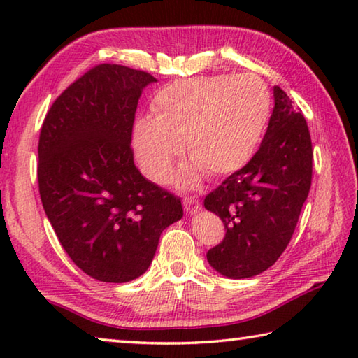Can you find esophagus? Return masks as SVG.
<instances>
[{"mask_svg": "<svg viewBox=\"0 0 358 358\" xmlns=\"http://www.w3.org/2000/svg\"><path fill=\"white\" fill-rule=\"evenodd\" d=\"M183 205H185L186 213H197V211L202 208V203L199 202V199L194 197V196L185 197L183 199Z\"/></svg>", "mask_w": 358, "mask_h": 358, "instance_id": "1", "label": "esophagus"}]
</instances>
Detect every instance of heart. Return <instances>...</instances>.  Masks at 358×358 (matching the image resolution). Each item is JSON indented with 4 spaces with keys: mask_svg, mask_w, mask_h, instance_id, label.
I'll list each match as a JSON object with an SVG mask.
<instances>
[{
    "mask_svg": "<svg viewBox=\"0 0 358 358\" xmlns=\"http://www.w3.org/2000/svg\"><path fill=\"white\" fill-rule=\"evenodd\" d=\"M271 96L257 76H211L175 80L151 101L153 121L134 128V148L150 180L164 183L185 151L183 183L207 172L226 177L248 164L270 117Z\"/></svg>",
    "mask_w": 358,
    "mask_h": 358,
    "instance_id": "heart-1",
    "label": "heart"
}]
</instances>
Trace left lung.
<instances>
[{
	"label": "left lung",
	"mask_w": 358,
	"mask_h": 358,
	"mask_svg": "<svg viewBox=\"0 0 358 358\" xmlns=\"http://www.w3.org/2000/svg\"><path fill=\"white\" fill-rule=\"evenodd\" d=\"M273 96V113L256 155L203 201L226 227L207 259L234 280L256 276L276 262L292 238L311 187L313 145L306 120L280 87Z\"/></svg>",
	"instance_id": "8db88e82"
}]
</instances>
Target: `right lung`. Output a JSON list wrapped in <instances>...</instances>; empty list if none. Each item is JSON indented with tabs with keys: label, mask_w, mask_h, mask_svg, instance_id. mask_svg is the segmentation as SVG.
I'll list each match as a JSON object with an SVG mask.
<instances>
[{
	"label": "right lung",
	"mask_w": 358,
	"mask_h": 358,
	"mask_svg": "<svg viewBox=\"0 0 358 358\" xmlns=\"http://www.w3.org/2000/svg\"><path fill=\"white\" fill-rule=\"evenodd\" d=\"M151 82L128 66H94L58 96L41 128L42 207L72 262L98 281L143 275L162 230L183 216L180 197L145 178L132 157L137 102Z\"/></svg>",
	"instance_id": "add662e5"
}]
</instances>
